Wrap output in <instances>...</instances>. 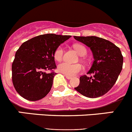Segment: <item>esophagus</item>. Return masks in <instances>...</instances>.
Returning a JSON list of instances; mask_svg holds the SVG:
<instances>
[{
	"mask_svg": "<svg viewBox=\"0 0 132 132\" xmlns=\"http://www.w3.org/2000/svg\"><path fill=\"white\" fill-rule=\"evenodd\" d=\"M65 77L67 78V79H69H69H72V77L68 76V75H65Z\"/></svg>",
	"mask_w": 132,
	"mask_h": 132,
	"instance_id": "34e87169",
	"label": "esophagus"
}]
</instances>
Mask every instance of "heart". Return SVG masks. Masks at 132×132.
Segmentation results:
<instances>
[{"label":"heart","mask_w":132,"mask_h":132,"mask_svg":"<svg viewBox=\"0 0 132 132\" xmlns=\"http://www.w3.org/2000/svg\"><path fill=\"white\" fill-rule=\"evenodd\" d=\"M75 48L80 55L85 56L87 54V50L83 45L76 44ZM64 50L62 47H59L54 53V57L55 60L60 61L63 58ZM58 69L60 72L68 76L73 77L82 71V66L80 64H71L68 62H63L58 65Z\"/></svg>","instance_id":"b5f03b06"}]
</instances>
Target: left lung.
Wrapping results in <instances>:
<instances>
[{
  "instance_id": "obj_1",
  "label": "left lung",
  "mask_w": 132,
  "mask_h": 132,
  "mask_svg": "<svg viewBox=\"0 0 132 132\" xmlns=\"http://www.w3.org/2000/svg\"><path fill=\"white\" fill-rule=\"evenodd\" d=\"M76 40L90 47L94 61L87 74L80 77L77 91L88 98H98L108 93L122 69L123 56L115 44L96 36H74Z\"/></svg>"
}]
</instances>
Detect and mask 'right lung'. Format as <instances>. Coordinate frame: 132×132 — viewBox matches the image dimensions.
Listing matches in <instances>:
<instances>
[{
	"label": "right lung",
	"mask_w": 132,
	"mask_h": 132,
	"mask_svg": "<svg viewBox=\"0 0 132 132\" xmlns=\"http://www.w3.org/2000/svg\"><path fill=\"white\" fill-rule=\"evenodd\" d=\"M71 36L40 35L23 43L15 54L12 65V82L17 93L30 101L45 97L52 88L56 73L54 53Z\"/></svg>",
	"instance_id": "right-lung-1"
}]
</instances>
